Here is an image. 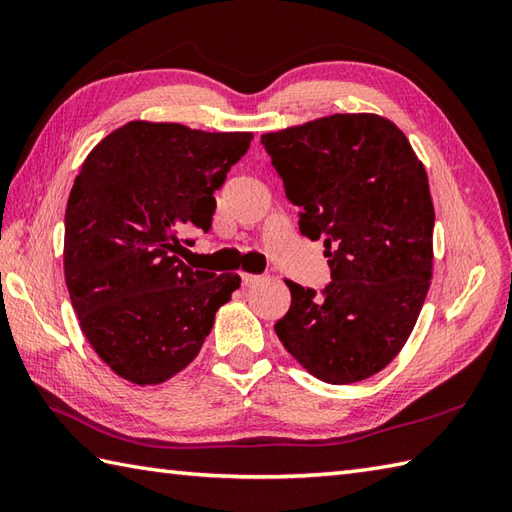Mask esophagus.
<instances>
[{
    "instance_id": "1",
    "label": "esophagus",
    "mask_w": 512,
    "mask_h": 512,
    "mask_svg": "<svg viewBox=\"0 0 512 512\" xmlns=\"http://www.w3.org/2000/svg\"><path fill=\"white\" fill-rule=\"evenodd\" d=\"M239 279H242V286H253L259 281L257 275H250V273H239Z\"/></svg>"
}]
</instances>
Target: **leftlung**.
Masks as SVG:
<instances>
[{"mask_svg":"<svg viewBox=\"0 0 512 512\" xmlns=\"http://www.w3.org/2000/svg\"><path fill=\"white\" fill-rule=\"evenodd\" d=\"M299 231L323 239V295L286 281L275 332L301 367L332 385L385 369L407 343L433 275V202L407 136L378 114H332L262 136Z\"/></svg>","mask_w":512,"mask_h":512,"instance_id":"1","label":"left lung"}]
</instances>
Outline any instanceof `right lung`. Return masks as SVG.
<instances>
[{
    "label": "right lung",
    "instance_id": "obj_1",
    "mask_svg": "<svg viewBox=\"0 0 512 512\" xmlns=\"http://www.w3.org/2000/svg\"><path fill=\"white\" fill-rule=\"evenodd\" d=\"M250 140L132 121L105 136L74 178L65 286L85 339L129 383L160 385L182 372L239 288V275L193 270L176 253L193 228L209 233L213 193Z\"/></svg>",
    "mask_w": 512,
    "mask_h": 512
}]
</instances>
